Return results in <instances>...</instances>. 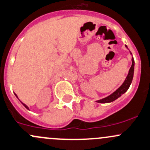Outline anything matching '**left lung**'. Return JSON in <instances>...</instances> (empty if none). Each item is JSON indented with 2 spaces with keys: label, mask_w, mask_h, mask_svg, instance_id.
Here are the masks:
<instances>
[{
  "label": "left lung",
  "mask_w": 150,
  "mask_h": 150,
  "mask_svg": "<svg viewBox=\"0 0 150 150\" xmlns=\"http://www.w3.org/2000/svg\"><path fill=\"white\" fill-rule=\"evenodd\" d=\"M134 58L132 57V66H131L130 69H129V74L127 75V78H126L125 81L124 82V83L115 92H113L109 96H108L106 98H104L103 99H100L99 100H97L98 103H110V102H112L113 100H116V99H117L119 97H120L122 94H124L129 89V86H130L131 83L132 82V79H133L134 76Z\"/></svg>",
  "instance_id": "1"
}]
</instances>
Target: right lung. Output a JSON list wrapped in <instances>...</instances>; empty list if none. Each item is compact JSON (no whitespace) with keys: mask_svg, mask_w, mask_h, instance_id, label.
Wrapping results in <instances>:
<instances>
[{"mask_svg":"<svg viewBox=\"0 0 150 150\" xmlns=\"http://www.w3.org/2000/svg\"><path fill=\"white\" fill-rule=\"evenodd\" d=\"M15 95H16V94H15ZM16 97H17V96H16ZM22 104H23V105H24V106H25V108H27V109H29V108H28V106H27V105H25L24 103H22Z\"/></svg>","mask_w":150,"mask_h":150,"instance_id":"right-lung-1","label":"right lung"}]
</instances>
